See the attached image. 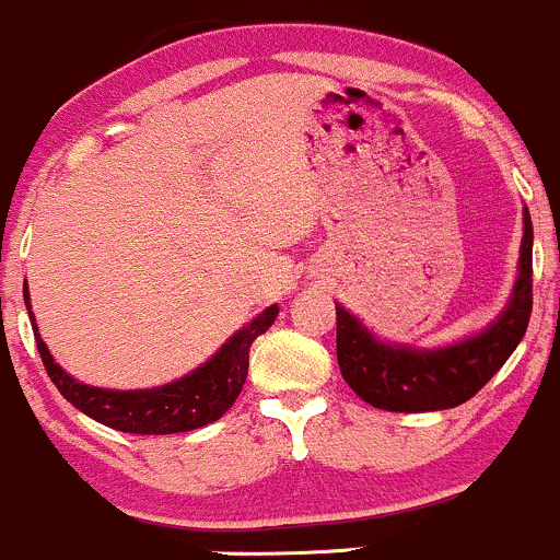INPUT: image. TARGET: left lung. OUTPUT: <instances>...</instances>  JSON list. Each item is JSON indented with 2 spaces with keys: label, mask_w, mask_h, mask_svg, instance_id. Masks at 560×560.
<instances>
[{
  "label": "left lung",
  "mask_w": 560,
  "mask_h": 560,
  "mask_svg": "<svg viewBox=\"0 0 560 560\" xmlns=\"http://www.w3.org/2000/svg\"><path fill=\"white\" fill-rule=\"evenodd\" d=\"M532 316V218L524 208V240L511 300L487 329L460 342L421 350L376 339L337 305V361L361 400L392 413L447 410L471 400L516 350Z\"/></svg>",
  "instance_id": "left-lung-1"
}]
</instances>
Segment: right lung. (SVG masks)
Returning a JSON list of instances; mask_svg holds the SVG:
<instances>
[{
    "mask_svg": "<svg viewBox=\"0 0 560 560\" xmlns=\"http://www.w3.org/2000/svg\"><path fill=\"white\" fill-rule=\"evenodd\" d=\"M23 300L28 307L31 326H34L38 355H42L44 369H47L55 387L60 389V395L70 405H75L81 413H86L89 419L128 434L191 432V429L208 427V423L221 419L240 397L244 378H247L249 345L271 329L276 316H279V305L266 307L260 316L242 326L208 363L176 378V382L163 384V387L102 389L79 382L55 363L49 347L38 337L36 318L31 313L28 287H23Z\"/></svg>",
    "mask_w": 560,
    "mask_h": 560,
    "instance_id": "1",
    "label": "right lung"
}]
</instances>
